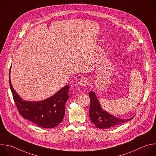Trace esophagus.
I'll return each instance as SVG.
<instances>
[{
    "label": "esophagus",
    "mask_w": 156,
    "mask_h": 156,
    "mask_svg": "<svg viewBox=\"0 0 156 156\" xmlns=\"http://www.w3.org/2000/svg\"><path fill=\"white\" fill-rule=\"evenodd\" d=\"M88 83H89V81H88V80L87 78H82L80 79L79 84L81 86H86V85L88 84Z\"/></svg>",
    "instance_id": "esophagus-1"
}]
</instances>
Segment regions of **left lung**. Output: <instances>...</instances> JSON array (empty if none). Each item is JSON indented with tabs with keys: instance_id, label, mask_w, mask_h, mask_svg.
<instances>
[{
	"instance_id": "left-lung-1",
	"label": "left lung",
	"mask_w": 156,
	"mask_h": 156,
	"mask_svg": "<svg viewBox=\"0 0 156 156\" xmlns=\"http://www.w3.org/2000/svg\"><path fill=\"white\" fill-rule=\"evenodd\" d=\"M89 95L90 97L89 118L95 127L100 129H108L126 122L133 118L122 119L112 116L102 109L95 92L90 91Z\"/></svg>"
}]
</instances>
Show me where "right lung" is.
Instances as JSON below:
<instances>
[{
	"instance_id": "1",
	"label": "right lung",
	"mask_w": 156,
	"mask_h": 156,
	"mask_svg": "<svg viewBox=\"0 0 156 156\" xmlns=\"http://www.w3.org/2000/svg\"><path fill=\"white\" fill-rule=\"evenodd\" d=\"M9 83L17 109L21 116L42 128H55L62 122L70 86H66L53 96L39 101L23 100Z\"/></svg>"
}]
</instances>
